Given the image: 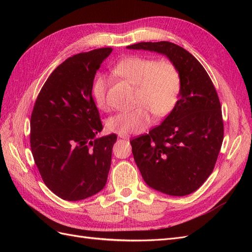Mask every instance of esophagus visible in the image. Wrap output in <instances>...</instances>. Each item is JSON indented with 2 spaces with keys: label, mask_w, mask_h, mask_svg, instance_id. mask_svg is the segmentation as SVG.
I'll return each instance as SVG.
<instances>
[{
  "label": "esophagus",
  "mask_w": 252,
  "mask_h": 252,
  "mask_svg": "<svg viewBox=\"0 0 252 252\" xmlns=\"http://www.w3.org/2000/svg\"><path fill=\"white\" fill-rule=\"evenodd\" d=\"M119 138L123 139V140H129L130 136H129V134H119Z\"/></svg>",
  "instance_id": "34e87169"
}]
</instances>
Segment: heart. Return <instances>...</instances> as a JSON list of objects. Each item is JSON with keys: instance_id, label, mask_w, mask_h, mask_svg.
<instances>
[{"instance_id": "1", "label": "heart", "mask_w": 252, "mask_h": 252, "mask_svg": "<svg viewBox=\"0 0 252 252\" xmlns=\"http://www.w3.org/2000/svg\"><path fill=\"white\" fill-rule=\"evenodd\" d=\"M112 72L135 86L133 105L135 108L121 112L107 121V128L119 134L140 133L151 123L152 114L162 118L169 114L178 103L181 93V74L170 61L132 56L123 59L112 68ZM108 80L97 74L93 84L95 105L108 110L106 98Z\"/></svg>"}]
</instances>
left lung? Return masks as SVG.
<instances>
[{"mask_svg":"<svg viewBox=\"0 0 252 252\" xmlns=\"http://www.w3.org/2000/svg\"><path fill=\"white\" fill-rule=\"evenodd\" d=\"M127 48L166 56L182 81L178 103L162 124L130 141L136 166L145 183L159 192L192 193L211 174L223 143L217 90L199 61L179 45L141 42Z\"/></svg>","mask_w":252,"mask_h":252,"instance_id":"8db88e82","label":"left lung"}]
</instances>
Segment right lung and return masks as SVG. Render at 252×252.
I'll return each mask as SVG.
<instances>
[{"mask_svg":"<svg viewBox=\"0 0 252 252\" xmlns=\"http://www.w3.org/2000/svg\"><path fill=\"white\" fill-rule=\"evenodd\" d=\"M112 48L68 58L45 82L30 119V146L41 177L66 201L100 192L107 182L117 134L103 125L93 97L96 70Z\"/></svg>","mask_w":252,"mask_h":252,"instance_id":"add662e5","label":"right lung"}]
</instances>
